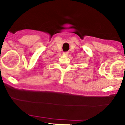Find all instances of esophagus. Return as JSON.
<instances>
[{
  "label": "esophagus",
  "mask_w": 125,
  "mask_h": 125,
  "mask_svg": "<svg viewBox=\"0 0 125 125\" xmlns=\"http://www.w3.org/2000/svg\"><path fill=\"white\" fill-rule=\"evenodd\" d=\"M69 54L68 52H64V53H63L64 55H67V54Z\"/></svg>",
  "instance_id": "esophagus-1"
}]
</instances>
